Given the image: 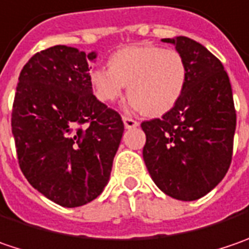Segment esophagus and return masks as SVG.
Instances as JSON below:
<instances>
[{
	"instance_id": "obj_1",
	"label": "esophagus",
	"mask_w": 249,
	"mask_h": 249,
	"mask_svg": "<svg viewBox=\"0 0 249 249\" xmlns=\"http://www.w3.org/2000/svg\"><path fill=\"white\" fill-rule=\"evenodd\" d=\"M123 123H124V127L126 129H133V127H137L139 126V122L134 120V119L127 118V116H123Z\"/></svg>"
}]
</instances>
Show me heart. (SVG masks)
<instances>
[{"mask_svg": "<svg viewBox=\"0 0 249 249\" xmlns=\"http://www.w3.org/2000/svg\"><path fill=\"white\" fill-rule=\"evenodd\" d=\"M95 95L115 102L129 85V106L148 116H161L178 104L186 87L188 69L179 52L154 44L127 46L109 58V69L89 75Z\"/></svg>", "mask_w": 249, "mask_h": 249, "instance_id": "heart-1", "label": "heart"}]
</instances>
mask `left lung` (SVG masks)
<instances>
[{"label":"left lung","mask_w":249,"mask_h":249,"mask_svg":"<svg viewBox=\"0 0 249 249\" xmlns=\"http://www.w3.org/2000/svg\"><path fill=\"white\" fill-rule=\"evenodd\" d=\"M162 42L182 54L188 80L177 105L142 123L143 158L162 192L191 202L214 189L230 168L237 123L232 91L221 61L205 46L185 36Z\"/></svg>","instance_id":"1"}]
</instances>
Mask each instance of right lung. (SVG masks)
Segmentation results:
<instances>
[{"label":"right lung","mask_w":249,"mask_h":249,"mask_svg":"<svg viewBox=\"0 0 249 249\" xmlns=\"http://www.w3.org/2000/svg\"><path fill=\"white\" fill-rule=\"evenodd\" d=\"M96 53L53 46L23 66L12 109L19 167L43 196L63 207L92 202L109 182L124 124L92 93Z\"/></svg>","instance_id":"1"}]
</instances>
